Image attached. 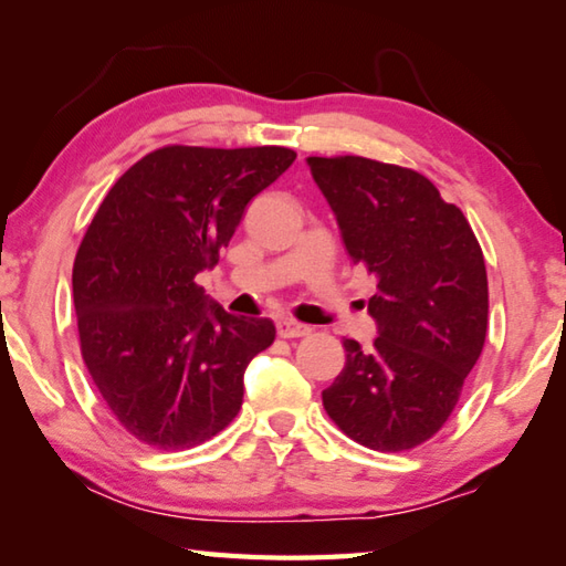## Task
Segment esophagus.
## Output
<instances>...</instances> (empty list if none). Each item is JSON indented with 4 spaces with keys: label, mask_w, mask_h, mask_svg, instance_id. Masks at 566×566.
I'll return each instance as SVG.
<instances>
[{
    "label": "esophagus",
    "mask_w": 566,
    "mask_h": 566,
    "mask_svg": "<svg viewBox=\"0 0 566 566\" xmlns=\"http://www.w3.org/2000/svg\"><path fill=\"white\" fill-rule=\"evenodd\" d=\"M312 329L306 327V324H300V322H294V319H280L276 322V334H280V337H284V339H296V337H306V334H310Z\"/></svg>",
    "instance_id": "1"
}]
</instances>
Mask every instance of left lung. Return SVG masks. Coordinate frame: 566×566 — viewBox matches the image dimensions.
Here are the masks:
<instances>
[{"instance_id":"left-lung-1","label":"left lung","mask_w":566,"mask_h":566,"mask_svg":"<svg viewBox=\"0 0 566 566\" xmlns=\"http://www.w3.org/2000/svg\"><path fill=\"white\" fill-rule=\"evenodd\" d=\"M349 260L377 280L375 347L344 339L347 361L322 391L344 434L405 452L452 415L486 337V266L462 209L415 169L367 157H306Z\"/></svg>"}]
</instances>
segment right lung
I'll return each mask as SVG.
<instances>
[{
  "instance_id": "1",
  "label": "right lung",
  "mask_w": 566,
  "mask_h": 566,
  "mask_svg": "<svg viewBox=\"0 0 566 566\" xmlns=\"http://www.w3.org/2000/svg\"><path fill=\"white\" fill-rule=\"evenodd\" d=\"M294 159L286 147H161L94 214L72 270L82 359L139 442L197 447L242 407L244 369L274 342V324L224 312L195 276Z\"/></svg>"
}]
</instances>
